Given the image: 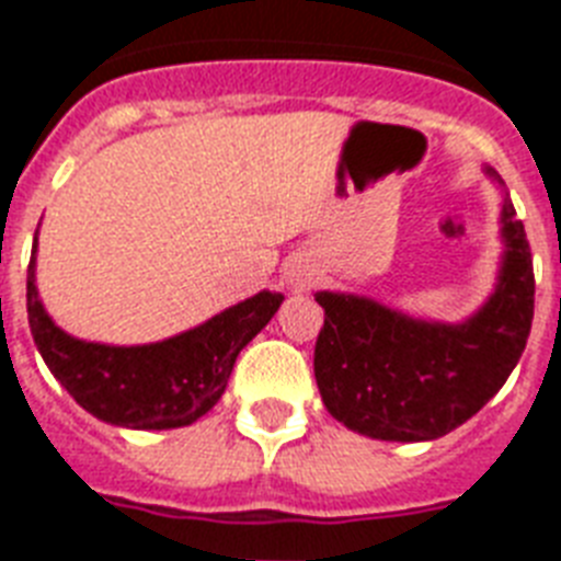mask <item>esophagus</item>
Listing matches in <instances>:
<instances>
[{
	"mask_svg": "<svg viewBox=\"0 0 561 561\" xmlns=\"http://www.w3.org/2000/svg\"><path fill=\"white\" fill-rule=\"evenodd\" d=\"M290 285H294V288H305V282H308V276H305V273H290Z\"/></svg>",
	"mask_w": 561,
	"mask_h": 561,
	"instance_id": "34e87169",
	"label": "esophagus"
}]
</instances>
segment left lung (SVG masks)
<instances>
[{
    "label": "left lung",
    "mask_w": 561,
    "mask_h": 561,
    "mask_svg": "<svg viewBox=\"0 0 561 561\" xmlns=\"http://www.w3.org/2000/svg\"><path fill=\"white\" fill-rule=\"evenodd\" d=\"M486 175L502 184L495 170ZM499 285L467 322L412 320L354 294L320 290L325 325L313 348L322 403L352 432L435 440L470 421L525 352L533 322L530 244L504 195Z\"/></svg>",
    "instance_id": "obj_1"
}]
</instances>
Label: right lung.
<instances>
[{
    "instance_id": "1",
    "label": "right lung",
    "mask_w": 561,
    "mask_h": 561,
    "mask_svg": "<svg viewBox=\"0 0 561 561\" xmlns=\"http://www.w3.org/2000/svg\"><path fill=\"white\" fill-rule=\"evenodd\" d=\"M34 256L28 265V322L45 366L85 412L126 430H178L207 414L225 394L241 348L285 299L262 290L163 343H85L45 313L36 296Z\"/></svg>"
}]
</instances>
